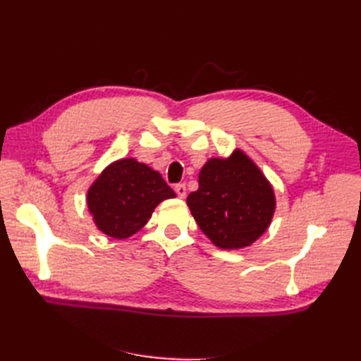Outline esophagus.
Here are the masks:
<instances>
[{
    "mask_svg": "<svg viewBox=\"0 0 361 361\" xmlns=\"http://www.w3.org/2000/svg\"><path fill=\"white\" fill-rule=\"evenodd\" d=\"M175 192L180 198H185L186 197V186L183 185V183H178V185H175Z\"/></svg>",
    "mask_w": 361,
    "mask_h": 361,
    "instance_id": "obj_1",
    "label": "esophagus"
}]
</instances>
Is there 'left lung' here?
Segmentation results:
<instances>
[{
  "label": "left lung",
  "instance_id": "obj_1",
  "mask_svg": "<svg viewBox=\"0 0 361 361\" xmlns=\"http://www.w3.org/2000/svg\"><path fill=\"white\" fill-rule=\"evenodd\" d=\"M188 206L202 231L219 248L248 247L270 226L276 209L270 181L245 153L208 159Z\"/></svg>",
  "mask_w": 361,
  "mask_h": 361
}]
</instances>
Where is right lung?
Instances as JSON below:
<instances>
[{
  "label": "right lung",
  "instance_id": "right-lung-1",
  "mask_svg": "<svg viewBox=\"0 0 361 361\" xmlns=\"http://www.w3.org/2000/svg\"><path fill=\"white\" fill-rule=\"evenodd\" d=\"M175 192L159 172L133 158L106 166L88 189L87 203L97 229L127 239L147 224L153 209Z\"/></svg>",
  "mask_w": 361,
  "mask_h": 361
}]
</instances>
